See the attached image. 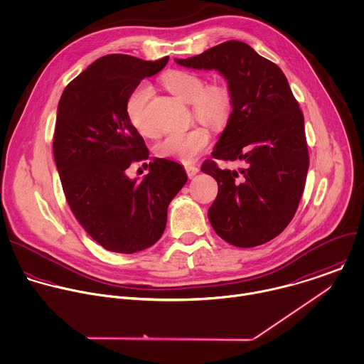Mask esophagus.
Returning a JSON list of instances; mask_svg holds the SVG:
<instances>
[{
	"instance_id": "obj_1",
	"label": "esophagus",
	"mask_w": 364,
	"mask_h": 364,
	"mask_svg": "<svg viewBox=\"0 0 364 364\" xmlns=\"http://www.w3.org/2000/svg\"><path fill=\"white\" fill-rule=\"evenodd\" d=\"M185 171H186V173H188V176H189V178H193V176L199 172V168H198V166H195V165H189V164H186V165H185Z\"/></svg>"
}]
</instances>
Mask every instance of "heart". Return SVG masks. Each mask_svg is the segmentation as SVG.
<instances>
[{"label":"heart","mask_w":364,"mask_h":364,"mask_svg":"<svg viewBox=\"0 0 364 364\" xmlns=\"http://www.w3.org/2000/svg\"><path fill=\"white\" fill-rule=\"evenodd\" d=\"M162 84L173 95L192 105L193 117L213 128L225 127L232 114L233 98L225 82L216 81L206 84L203 75L186 71L171 70L162 75ZM152 98V88L148 82H139L129 92L125 111L132 127L145 136L155 134L148 118V105ZM210 144V135L206 128L196 127L186 132H172L166 135L155 146V152L161 158L175 159L181 162H192L200 156Z\"/></svg>","instance_id":"1"}]
</instances>
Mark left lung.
I'll use <instances>...</instances> for the list:
<instances>
[{"mask_svg":"<svg viewBox=\"0 0 364 364\" xmlns=\"http://www.w3.org/2000/svg\"><path fill=\"white\" fill-rule=\"evenodd\" d=\"M193 70H216L232 92V114L212 158L243 161L239 172L205 161L218 182L208 210L215 232L237 247L263 245L293 219L309 169L304 118L282 70L242 41H226L186 60ZM241 175L239 176L238 173Z\"/></svg>","mask_w":364,"mask_h":364,"instance_id":"1","label":"left lung"}]
</instances>
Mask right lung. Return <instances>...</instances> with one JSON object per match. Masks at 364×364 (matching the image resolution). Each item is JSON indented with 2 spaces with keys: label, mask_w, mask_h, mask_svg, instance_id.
<instances>
[{
  "label": "right lung",
  "mask_w": 364,
  "mask_h": 364,
  "mask_svg": "<svg viewBox=\"0 0 364 364\" xmlns=\"http://www.w3.org/2000/svg\"><path fill=\"white\" fill-rule=\"evenodd\" d=\"M168 61L101 57L67 85L58 104L54 159L67 202L85 232L111 252L156 243L168 206L188 181L183 166L165 158H154L141 181L127 176L132 162L149 158L127 117V98Z\"/></svg>",
  "instance_id": "add662e5"
}]
</instances>
